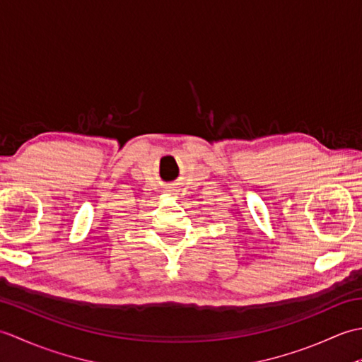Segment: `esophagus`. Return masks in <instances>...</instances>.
<instances>
[{
	"mask_svg": "<svg viewBox=\"0 0 362 362\" xmlns=\"http://www.w3.org/2000/svg\"><path fill=\"white\" fill-rule=\"evenodd\" d=\"M168 188H169L168 191H174V188H175V187H174V185H171V187H168Z\"/></svg>",
	"mask_w": 362,
	"mask_h": 362,
	"instance_id": "1",
	"label": "esophagus"
}]
</instances>
